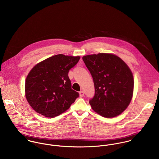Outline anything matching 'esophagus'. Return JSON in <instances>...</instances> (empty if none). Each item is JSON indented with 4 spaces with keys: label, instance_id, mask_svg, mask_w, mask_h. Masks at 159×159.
Masks as SVG:
<instances>
[{
    "label": "esophagus",
    "instance_id": "esophagus-1",
    "mask_svg": "<svg viewBox=\"0 0 159 159\" xmlns=\"http://www.w3.org/2000/svg\"><path fill=\"white\" fill-rule=\"evenodd\" d=\"M84 95V91H81L80 92V97H83Z\"/></svg>",
    "mask_w": 159,
    "mask_h": 159
}]
</instances>
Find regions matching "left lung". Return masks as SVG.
Here are the masks:
<instances>
[{"label": "left lung", "instance_id": "1", "mask_svg": "<svg viewBox=\"0 0 159 159\" xmlns=\"http://www.w3.org/2000/svg\"><path fill=\"white\" fill-rule=\"evenodd\" d=\"M83 60L94 81L95 94L89 102L93 109L106 118L121 114L133 96L134 80L129 68L110 53L86 55Z\"/></svg>", "mask_w": 159, "mask_h": 159}]
</instances>
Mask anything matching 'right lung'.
Segmentation results:
<instances>
[{
    "label": "right lung",
    "mask_w": 159,
    "mask_h": 159,
    "mask_svg": "<svg viewBox=\"0 0 159 159\" xmlns=\"http://www.w3.org/2000/svg\"><path fill=\"white\" fill-rule=\"evenodd\" d=\"M80 57L58 54L35 65L25 82L26 99L38 113L52 118L67 109L79 97L71 89L68 71Z\"/></svg>",
    "instance_id": "obj_1"
}]
</instances>
